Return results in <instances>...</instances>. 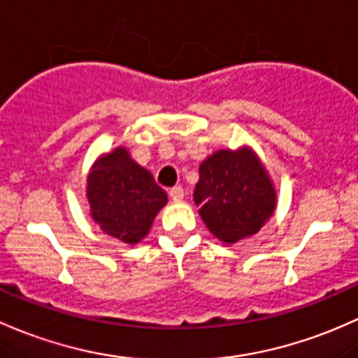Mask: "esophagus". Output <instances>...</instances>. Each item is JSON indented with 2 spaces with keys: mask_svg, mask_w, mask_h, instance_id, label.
<instances>
[{
  "mask_svg": "<svg viewBox=\"0 0 358 358\" xmlns=\"http://www.w3.org/2000/svg\"><path fill=\"white\" fill-rule=\"evenodd\" d=\"M183 188L182 187H173L170 190V197L175 200V202H180V200H183Z\"/></svg>",
  "mask_w": 358,
  "mask_h": 358,
  "instance_id": "obj_1",
  "label": "esophagus"
}]
</instances>
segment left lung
Here are the masks:
<instances>
[{
    "mask_svg": "<svg viewBox=\"0 0 358 358\" xmlns=\"http://www.w3.org/2000/svg\"><path fill=\"white\" fill-rule=\"evenodd\" d=\"M194 199L209 231L224 243L258 233L273 214L268 173L250 149L217 151L199 168Z\"/></svg>",
    "mask_w": 358,
    "mask_h": 358,
    "instance_id": "left-lung-1",
    "label": "left lung"
}]
</instances>
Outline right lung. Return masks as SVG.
<instances>
[{"label": "right lung", "mask_w": 358, "mask_h": 358, "mask_svg": "<svg viewBox=\"0 0 358 358\" xmlns=\"http://www.w3.org/2000/svg\"><path fill=\"white\" fill-rule=\"evenodd\" d=\"M86 192L93 221L129 245L146 236L158 210L168 202L166 192L124 148L96 161Z\"/></svg>", "instance_id": "right-lung-1"}]
</instances>
